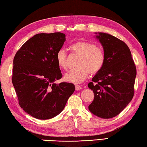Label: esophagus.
Instances as JSON below:
<instances>
[{"label": "esophagus", "mask_w": 147, "mask_h": 147, "mask_svg": "<svg viewBox=\"0 0 147 147\" xmlns=\"http://www.w3.org/2000/svg\"><path fill=\"white\" fill-rule=\"evenodd\" d=\"M75 88H76V90H78H78H82V86H80V85H76L75 86Z\"/></svg>", "instance_id": "34e87169"}]
</instances>
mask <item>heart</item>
Masks as SVG:
<instances>
[{
	"mask_svg": "<svg viewBox=\"0 0 147 147\" xmlns=\"http://www.w3.org/2000/svg\"><path fill=\"white\" fill-rule=\"evenodd\" d=\"M74 54L80 56L77 62L78 67L70 71L64 75V80L73 83L83 82L90 74H95L101 71L105 62V52L102 47L95 43L80 40L73 43L70 47ZM67 55L64 50L60 49L55 55V59L59 67L66 69Z\"/></svg>",
	"mask_w": 147,
	"mask_h": 147,
	"instance_id": "1",
	"label": "heart"
}]
</instances>
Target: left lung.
Returning a JSON list of instances; mask_svg holds the SVG:
<instances>
[{
    "mask_svg": "<svg viewBox=\"0 0 147 147\" xmlns=\"http://www.w3.org/2000/svg\"><path fill=\"white\" fill-rule=\"evenodd\" d=\"M96 37L104 48L105 62L88 85L94 93L88 109L96 116L109 119L120 114L132 100L136 68L123 41L104 33H98Z\"/></svg>",
    "mask_w": 147,
    "mask_h": 147,
    "instance_id": "obj_1",
    "label": "left lung"
}]
</instances>
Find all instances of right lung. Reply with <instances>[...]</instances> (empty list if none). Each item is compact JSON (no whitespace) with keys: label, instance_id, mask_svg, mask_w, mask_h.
<instances>
[{"label":"right lung","instance_id":"obj_1","mask_svg":"<svg viewBox=\"0 0 147 147\" xmlns=\"http://www.w3.org/2000/svg\"><path fill=\"white\" fill-rule=\"evenodd\" d=\"M64 33H38L22 45L13 61L12 82L19 104L38 119H49L63 110L75 86L54 83L62 75L55 55L65 40Z\"/></svg>","mask_w":147,"mask_h":147}]
</instances>
